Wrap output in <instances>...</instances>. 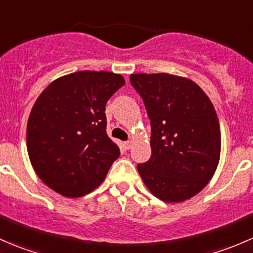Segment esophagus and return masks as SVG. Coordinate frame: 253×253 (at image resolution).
Segmentation results:
<instances>
[{
    "mask_svg": "<svg viewBox=\"0 0 253 253\" xmlns=\"http://www.w3.org/2000/svg\"><path fill=\"white\" fill-rule=\"evenodd\" d=\"M132 144H133V142H132V141H127V142H125V143H124L125 149H129V148L132 147Z\"/></svg>",
    "mask_w": 253,
    "mask_h": 253,
    "instance_id": "esophagus-1",
    "label": "esophagus"
}]
</instances>
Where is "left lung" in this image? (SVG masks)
<instances>
[{
	"instance_id": "left-lung-1",
	"label": "left lung",
	"mask_w": 253,
	"mask_h": 253,
	"mask_svg": "<svg viewBox=\"0 0 253 253\" xmlns=\"http://www.w3.org/2000/svg\"><path fill=\"white\" fill-rule=\"evenodd\" d=\"M152 126V157L137 165L148 190L168 203L197 195L220 159V126L207 94L191 79L169 73L129 76Z\"/></svg>"
}]
</instances>
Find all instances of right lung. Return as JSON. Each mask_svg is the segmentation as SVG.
I'll return each instance as SVG.
<instances>
[{
	"instance_id": "right-lung-1",
	"label": "right lung",
	"mask_w": 253,
	"mask_h": 253,
	"mask_svg": "<svg viewBox=\"0 0 253 253\" xmlns=\"http://www.w3.org/2000/svg\"><path fill=\"white\" fill-rule=\"evenodd\" d=\"M121 75L79 71L51 82L27 125V149L40 180L65 197H82L104 181L120 149L106 134L105 105Z\"/></svg>"
}]
</instances>
